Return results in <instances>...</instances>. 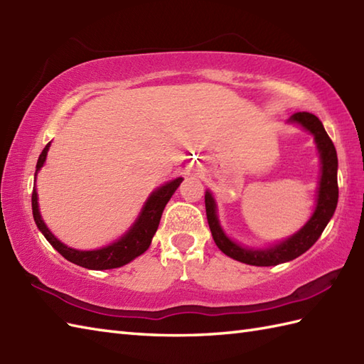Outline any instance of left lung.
Listing matches in <instances>:
<instances>
[{
    "label": "left lung",
    "mask_w": 364,
    "mask_h": 364,
    "mask_svg": "<svg viewBox=\"0 0 364 364\" xmlns=\"http://www.w3.org/2000/svg\"><path fill=\"white\" fill-rule=\"evenodd\" d=\"M289 123L299 125L308 133L313 134L316 146H318L321 159V176L318 183V196H316V206L311 218L296 231L292 236L286 237L284 241L275 242L274 245L264 247V249H255V247H245L233 241L225 231H223L219 215L218 205L211 194V191L205 192V206L206 218L210 223L211 235L215 245L236 261L245 262L250 266H277L282 262H288L300 257L321 237L322 231L326 230L327 223L333 218L338 205V156L336 149L327 131L323 129L322 122L310 112H296L292 114Z\"/></svg>",
    "instance_id": "1"
}]
</instances>
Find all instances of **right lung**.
I'll use <instances>...</instances> for the list:
<instances>
[{"label": "right lung", "mask_w": 364, "mask_h": 364, "mask_svg": "<svg viewBox=\"0 0 364 364\" xmlns=\"http://www.w3.org/2000/svg\"><path fill=\"white\" fill-rule=\"evenodd\" d=\"M50 145L51 142L46 144L43 151L41 153V156H38L37 166H36V175H34L36 180H37V173L41 172V168L45 164ZM181 181L183 178L178 176L175 180H170L166 184H162V186L154 189L149 196V198L145 200L141 213H139L137 219L134 220L133 225L128 228L127 233L122 235L117 241L111 242L109 245L100 247V249H95V250L72 249V247L60 242L59 239L51 233L50 228L45 225V222L41 215V210H38V196H37L36 186L33 191V215H34L37 228L42 231V235L46 237V241H48L54 249L63 255L67 261L73 262L76 266L92 269V270H106V269L122 267L133 261L134 258L141 257V255L149 249L151 244V239L158 230L162 211H164L167 202L170 200V197L175 194V191L178 189V186H180Z\"/></svg>", "instance_id": "add662e5"}]
</instances>
